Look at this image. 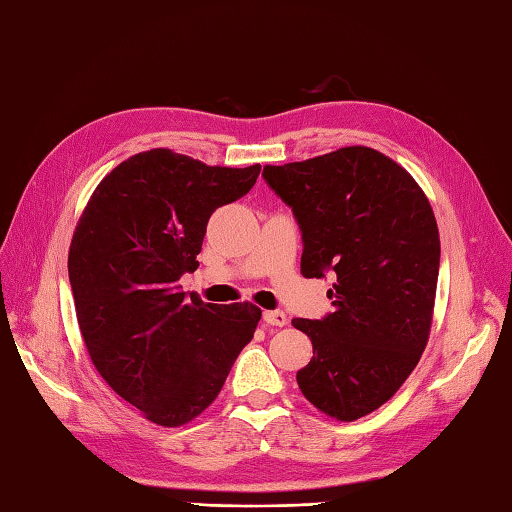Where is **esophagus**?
Wrapping results in <instances>:
<instances>
[{"label":"esophagus","mask_w":512,"mask_h":512,"mask_svg":"<svg viewBox=\"0 0 512 512\" xmlns=\"http://www.w3.org/2000/svg\"><path fill=\"white\" fill-rule=\"evenodd\" d=\"M263 320L267 322L269 327H285V325H287L285 311H280V309H276V311H265Z\"/></svg>","instance_id":"esophagus-1"}]
</instances>
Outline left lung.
<instances>
[{"mask_svg": "<svg viewBox=\"0 0 512 512\" xmlns=\"http://www.w3.org/2000/svg\"><path fill=\"white\" fill-rule=\"evenodd\" d=\"M263 176L298 221L302 276L336 274L331 314L291 320L314 344L298 387L322 413L353 422L393 398L429 340L440 274L431 203L409 172L364 145L265 165Z\"/></svg>", "mask_w": 512, "mask_h": 512, "instance_id": "obj_1", "label": "left lung"}]
</instances>
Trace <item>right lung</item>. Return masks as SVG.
<instances>
[{
  "label": "right lung",
  "mask_w": 512,
  "mask_h": 512,
  "mask_svg": "<svg viewBox=\"0 0 512 512\" xmlns=\"http://www.w3.org/2000/svg\"><path fill=\"white\" fill-rule=\"evenodd\" d=\"M260 165L221 168L156 148L119 163L83 210L68 276L83 342L101 378L161 426L201 415L254 338L252 302L214 305L179 280L198 267L216 207L252 190Z\"/></svg>",
  "instance_id": "right-lung-1"
}]
</instances>
